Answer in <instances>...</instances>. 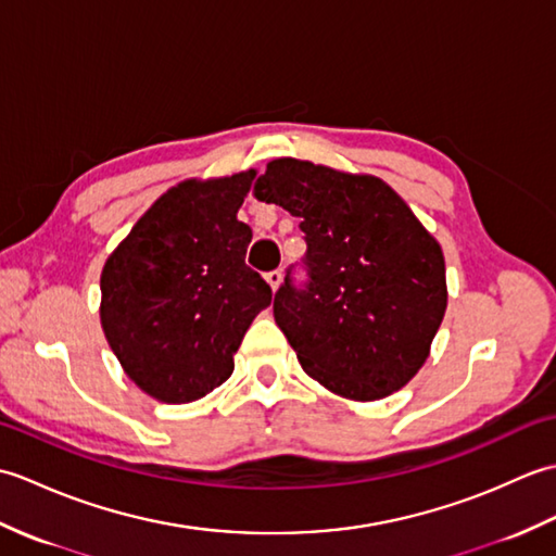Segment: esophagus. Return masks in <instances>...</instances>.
I'll list each match as a JSON object with an SVG mask.
<instances>
[{
    "mask_svg": "<svg viewBox=\"0 0 556 556\" xmlns=\"http://www.w3.org/2000/svg\"><path fill=\"white\" fill-rule=\"evenodd\" d=\"M265 281H267L271 291H277V289H279V285H281V271H279V269H275V271H267V275H265Z\"/></svg>",
    "mask_w": 556,
    "mask_h": 556,
    "instance_id": "esophagus-1",
    "label": "esophagus"
}]
</instances>
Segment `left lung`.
<instances>
[{
  "instance_id": "obj_1",
  "label": "left lung",
  "mask_w": 556,
  "mask_h": 556,
  "mask_svg": "<svg viewBox=\"0 0 556 556\" xmlns=\"http://www.w3.org/2000/svg\"><path fill=\"white\" fill-rule=\"evenodd\" d=\"M255 195L301 217L308 289L287 279L275 320L315 382L351 401L406 387L446 311L440 241L380 176L308 160L267 162Z\"/></svg>"
}]
</instances>
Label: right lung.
<instances>
[{"mask_svg": "<svg viewBox=\"0 0 556 556\" xmlns=\"http://www.w3.org/2000/svg\"><path fill=\"white\" fill-rule=\"evenodd\" d=\"M257 169L184 179L162 193L100 275V323L124 372L162 404H191L227 382L271 289L245 267L239 222Z\"/></svg>", "mask_w": 556, "mask_h": 556, "instance_id": "obj_1", "label": "right lung"}]
</instances>
